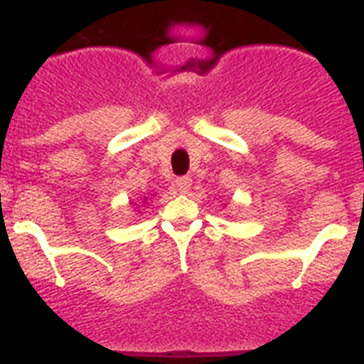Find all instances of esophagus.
<instances>
[{"instance_id": "obj_1", "label": "esophagus", "mask_w": 364, "mask_h": 364, "mask_svg": "<svg viewBox=\"0 0 364 364\" xmlns=\"http://www.w3.org/2000/svg\"><path fill=\"white\" fill-rule=\"evenodd\" d=\"M191 185H193V179L191 177H177L176 187L181 194H187L191 191Z\"/></svg>"}]
</instances>
